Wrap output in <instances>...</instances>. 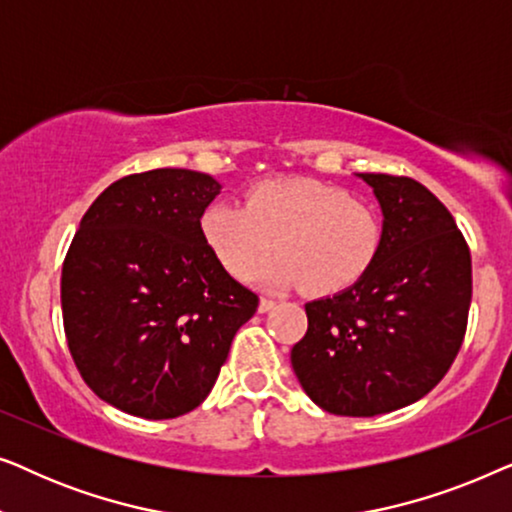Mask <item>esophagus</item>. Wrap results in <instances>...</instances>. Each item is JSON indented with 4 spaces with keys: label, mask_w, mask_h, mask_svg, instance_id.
<instances>
[{
    "label": "esophagus",
    "mask_w": 512,
    "mask_h": 512,
    "mask_svg": "<svg viewBox=\"0 0 512 512\" xmlns=\"http://www.w3.org/2000/svg\"><path fill=\"white\" fill-rule=\"evenodd\" d=\"M275 305L277 303L272 298H261V303H258V312H270Z\"/></svg>",
    "instance_id": "34e87169"
}]
</instances>
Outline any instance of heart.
Masks as SVG:
<instances>
[{"label": "heart", "mask_w": 512, "mask_h": 512, "mask_svg": "<svg viewBox=\"0 0 512 512\" xmlns=\"http://www.w3.org/2000/svg\"><path fill=\"white\" fill-rule=\"evenodd\" d=\"M200 230L235 279L256 275L277 240L282 256L263 279L279 286L305 284L312 293H335L359 282L382 247L375 205L310 177L258 181L244 195V207L214 202L202 214Z\"/></svg>", "instance_id": "heart-1"}]
</instances>
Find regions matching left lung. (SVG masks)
Returning a JSON list of instances; mask_svg holds the SVG:
<instances>
[{
	"instance_id": "8db88e82",
	"label": "left lung",
	"mask_w": 512,
	"mask_h": 512,
	"mask_svg": "<svg viewBox=\"0 0 512 512\" xmlns=\"http://www.w3.org/2000/svg\"><path fill=\"white\" fill-rule=\"evenodd\" d=\"M382 205L375 263L338 296L305 305L291 366L319 408L375 417L429 394L457 359L468 326L471 249L454 216L410 177L361 174Z\"/></svg>"
}]
</instances>
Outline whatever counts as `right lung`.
<instances>
[{
  "label": "right lung",
  "instance_id": "obj_1",
  "mask_svg": "<svg viewBox=\"0 0 512 512\" xmlns=\"http://www.w3.org/2000/svg\"><path fill=\"white\" fill-rule=\"evenodd\" d=\"M219 181L163 167L97 195L62 263V324L83 382L144 419L198 408L258 296L207 247Z\"/></svg>",
  "mask_w": 512,
  "mask_h": 512
}]
</instances>
